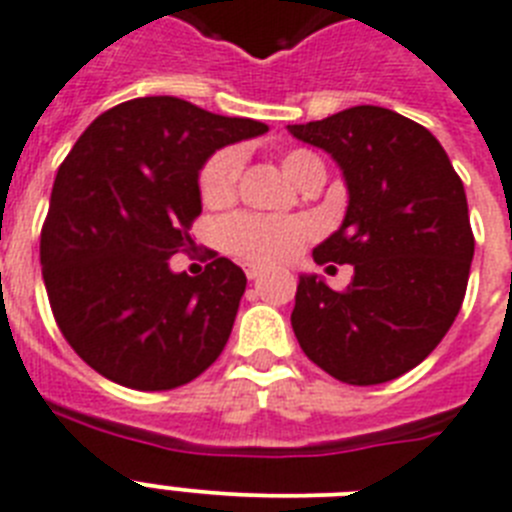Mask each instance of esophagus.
Instances as JSON below:
<instances>
[{
  "instance_id": "obj_1",
  "label": "esophagus",
  "mask_w": 512,
  "mask_h": 512,
  "mask_svg": "<svg viewBox=\"0 0 512 512\" xmlns=\"http://www.w3.org/2000/svg\"><path fill=\"white\" fill-rule=\"evenodd\" d=\"M261 274H264V266L246 264V277H248V280H259Z\"/></svg>"
}]
</instances>
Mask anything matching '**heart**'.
I'll list each match as a JSON object with an SVG mask.
<instances>
[{
  "label": "heart",
  "instance_id": "heart-1",
  "mask_svg": "<svg viewBox=\"0 0 512 512\" xmlns=\"http://www.w3.org/2000/svg\"><path fill=\"white\" fill-rule=\"evenodd\" d=\"M282 172L295 185L301 183L311 167H319V156L311 151L293 149L282 154ZM243 172V154L238 149H225L214 154L201 172V198L209 206H225L235 198V190ZM311 235V227L303 219L261 217V214H235L222 225V243L230 253L248 261L274 264L290 259L303 240Z\"/></svg>",
  "mask_w": 512,
  "mask_h": 512
}]
</instances>
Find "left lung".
<instances>
[{
  "label": "left lung",
  "instance_id": "8db88e82",
  "mask_svg": "<svg viewBox=\"0 0 512 512\" xmlns=\"http://www.w3.org/2000/svg\"><path fill=\"white\" fill-rule=\"evenodd\" d=\"M337 162L345 219L314 248L350 264L348 290L301 274L290 322L303 353L345 384H382L424 361L453 327L474 259L460 177L426 128L384 107L287 125Z\"/></svg>",
  "mask_w": 512,
  "mask_h": 512
}]
</instances>
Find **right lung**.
I'll list each match as a JSON object with an SVG mask.
<instances>
[{"label":"right lung","instance_id":"obj_1","mask_svg":"<svg viewBox=\"0 0 512 512\" xmlns=\"http://www.w3.org/2000/svg\"><path fill=\"white\" fill-rule=\"evenodd\" d=\"M266 130L177 96H143L99 114L67 154L41 230V272L62 335L101 377L175 390L225 350L243 269L219 256L188 277L170 259L193 246L209 156Z\"/></svg>","mask_w":512,"mask_h":512}]
</instances>
